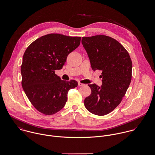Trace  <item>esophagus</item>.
Wrapping results in <instances>:
<instances>
[{
    "label": "esophagus",
    "mask_w": 155,
    "mask_h": 155,
    "mask_svg": "<svg viewBox=\"0 0 155 155\" xmlns=\"http://www.w3.org/2000/svg\"><path fill=\"white\" fill-rule=\"evenodd\" d=\"M84 84H82V83H80V82H78V86H84Z\"/></svg>",
    "instance_id": "1"
}]
</instances>
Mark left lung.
<instances>
[{"label": "left lung", "instance_id": "left-lung-1", "mask_svg": "<svg viewBox=\"0 0 155 155\" xmlns=\"http://www.w3.org/2000/svg\"><path fill=\"white\" fill-rule=\"evenodd\" d=\"M82 43L93 71H102V85L88 84L91 94L84 101L86 108L105 115L120 104L131 81L132 62L126 48L113 38L99 35L82 37Z\"/></svg>", "mask_w": 155, "mask_h": 155}]
</instances>
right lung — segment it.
Instances as JSON below:
<instances>
[{
	"label": "right lung",
	"instance_id": "add662e5",
	"mask_svg": "<svg viewBox=\"0 0 155 155\" xmlns=\"http://www.w3.org/2000/svg\"><path fill=\"white\" fill-rule=\"evenodd\" d=\"M81 40L80 37L50 34L37 39L25 50L21 68L22 86L40 113L53 115L61 110L68 100V91L77 87L76 81H63L55 71L62 69Z\"/></svg>",
	"mask_w": 155,
	"mask_h": 155
}]
</instances>
